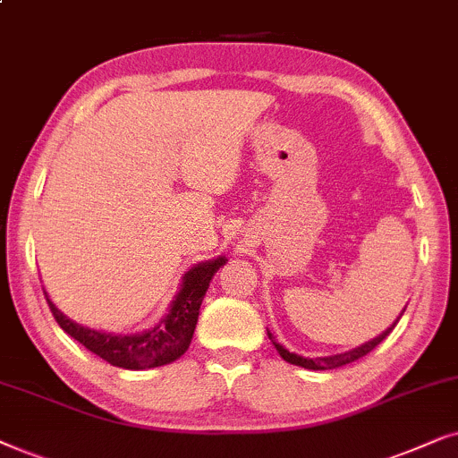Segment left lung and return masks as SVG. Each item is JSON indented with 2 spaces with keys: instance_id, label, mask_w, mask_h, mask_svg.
Segmentation results:
<instances>
[{
  "instance_id": "obj_1",
  "label": "left lung",
  "mask_w": 458,
  "mask_h": 458,
  "mask_svg": "<svg viewBox=\"0 0 458 458\" xmlns=\"http://www.w3.org/2000/svg\"><path fill=\"white\" fill-rule=\"evenodd\" d=\"M400 316H402V314H400ZM398 320H400V318H398ZM398 320H395L394 325L389 327V328H386V331H383V333L379 335V337H375V339L367 341V344H362V345L353 347V350H350V352H344V353H335V356H325V358H303V356H297V353H293V352H289V350H284V347L278 344L276 337H274V335H272L270 331H267V337H270V341H272V344H274V347H276L278 353H280V356L284 358L286 362L295 364V367L310 369V370H331V369H339V367H344V364L356 362L358 358L367 356L369 352H373L375 347L379 345L381 341L386 339L387 335L394 331V327L398 325Z\"/></svg>"
}]
</instances>
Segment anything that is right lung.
Here are the masks:
<instances>
[{
	"instance_id": "add662e5",
	"label": "right lung",
	"mask_w": 458,
	"mask_h": 458,
	"mask_svg": "<svg viewBox=\"0 0 458 458\" xmlns=\"http://www.w3.org/2000/svg\"><path fill=\"white\" fill-rule=\"evenodd\" d=\"M225 261H228L225 258H217L211 261H200V264L191 267L182 278L180 291L172 301V308H169L165 318H161V322L148 328V331L136 335H113L81 327L66 318L50 301L47 293L46 300L50 303V310L60 328L69 333L72 339H77L83 347H88L89 352H94L96 356H100L102 360L127 370L155 369L178 360L182 353L188 350L194 328H197L199 310L205 293L209 289L213 274Z\"/></svg>"
}]
</instances>
